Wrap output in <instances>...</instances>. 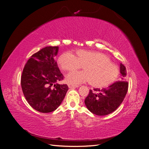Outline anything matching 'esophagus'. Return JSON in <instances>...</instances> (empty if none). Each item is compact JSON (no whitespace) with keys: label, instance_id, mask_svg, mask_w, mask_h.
Here are the masks:
<instances>
[{"label":"esophagus","instance_id":"34e87169","mask_svg":"<svg viewBox=\"0 0 149 149\" xmlns=\"http://www.w3.org/2000/svg\"><path fill=\"white\" fill-rule=\"evenodd\" d=\"M68 87L70 88H78L79 86L78 85H76V84H68Z\"/></svg>","mask_w":149,"mask_h":149}]
</instances>
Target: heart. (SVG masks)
Returning <instances> with one entry per match:
<instances>
[{
	"label": "heart",
	"instance_id": "heart-1",
	"mask_svg": "<svg viewBox=\"0 0 149 149\" xmlns=\"http://www.w3.org/2000/svg\"><path fill=\"white\" fill-rule=\"evenodd\" d=\"M58 63L61 70L69 74L83 68L84 72L68 76L67 82L71 84L88 81L93 86L102 87L113 82L118 75V67L100 52L79 49L74 55L67 52L60 55Z\"/></svg>",
	"mask_w": 149,
	"mask_h": 149
}]
</instances>
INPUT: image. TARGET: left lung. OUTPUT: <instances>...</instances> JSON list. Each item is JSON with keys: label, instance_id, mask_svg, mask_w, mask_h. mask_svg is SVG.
<instances>
[{"label": "left lung", "instance_id": "obj_1", "mask_svg": "<svg viewBox=\"0 0 149 149\" xmlns=\"http://www.w3.org/2000/svg\"><path fill=\"white\" fill-rule=\"evenodd\" d=\"M121 81H116L106 88L90 90L84 100L85 105L93 114L106 116L116 111L124 100L129 83L126 81L127 72L125 66L120 63Z\"/></svg>", "mask_w": 149, "mask_h": 149}]
</instances>
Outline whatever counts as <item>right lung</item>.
<instances>
[{
	"label": "right lung",
	"instance_id": "add662e5",
	"mask_svg": "<svg viewBox=\"0 0 149 149\" xmlns=\"http://www.w3.org/2000/svg\"><path fill=\"white\" fill-rule=\"evenodd\" d=\"M58 47H47L34 53L25 64L21 86L25 99L36 111L48 113L56 110L68 86L60 82L64 77L54 59Z\"/></svg>",
	"mask_w": 149,
	"mask_h": 149
}]
</instances>
